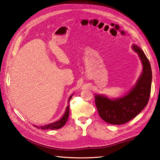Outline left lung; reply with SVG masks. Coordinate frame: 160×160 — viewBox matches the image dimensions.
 Returning <instances> with one entry per match:
<instances>
[{
  "instance_id": "8db88e82",
  "label": "left lung",
  "mask_w": 160,
  "mask_h": 160,
  "mask_svg": "<svg viewBox=\"0 0 160 160\" xmlns=\"http://www.w3.org/2000/svg\"><path fill=\"white\" fill-rule=\"evenodd\" d=\"M142 60L143 72L136 85L127 96L115 100L102 96H95L100 118L107 123L120 125L127 123L140 113L147 106L151 89L152 71L147 57L140 47L132 46Z\"/></svg>"
}]
</instances>
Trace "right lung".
Here are the masks:
<instances>
[{
    "label": "right lung",
    "instance_id": "obj_1",
    "mask_svg": "<svg viewBox=\"0 0 160 160\" xmlns=\"http://www.w3.org/2000/svg\"><path fill=\"white\" fill-rule=\"evenodd\" d=\"M71 97L72 96H71L69 98V102L70 101ZM69 105H68L67 107V109L65 113H64V115L62 118L60 119V120L53 122V123H52L50 124H47L45 126H42V127H37V126H35L36 128H41V129H50V130H55V129H58L60 128L61 127H62L63 126L66 124V122L68 120V118H69Z\"/></svg>",
    "mask_w": 160,
    "mask_h": 160
}]
</instances>
